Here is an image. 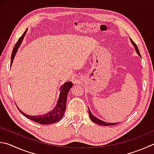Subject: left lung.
<instances>
[{"instance_id": "8db88e82", "label": "left lung", "mask_w": 154, "mask_h": 154, "mask_svg": "<svg viewBox=\"0 0 154 154\" xmlns=\"http://www.w3.org/2000/svg\"><path fill=\"white\" fill-rule=\"evenodd\" d=\"M131 42H132L133 45L135 46L137 53V54L141 57L140 52H139V49H138L137 46L136 44L133 42V40H131ZM88 110H89V118H90L91 121H93L94 122H95V123H96L97 125H103V126H111V125H116L117 124V123H110V122H104V121H101V120H100V119H98L97 118H96V116H94L93 114H92V113L91 112V111L89 110V108H88Z\"/></svg>"}]
</instances>
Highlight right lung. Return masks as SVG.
<instances>
[{"instance_id": "1", "label": "right lung", "mask_w": 154, "mask_h": 154, "mask_svg": "<svg viewBox=\"0 0 154 154\" xmlns=\"http://www.w3.org/2000/svg\"><path fill=\"white\" fill-rule=\"evenodd\" d=\"M27 30L25 31L23 34L22 35L18 41L17 42L16 44L15 45V47L13 50L12 54H11V66L12 65V63L13 62L14 58H15V56L19 49V47L21 44V42L23 40L25 35L26 34ZM72 83L71 82H65L64 84L60 87V92L59 95V98L58 100L57 104L56 105L55 107L53 108V110L50 112L47 113L46 115H41V116H28L27 114L22 112V111L19 110V111L23 114V115L27 117V119L32 120L33 121H35L38 122L39 124L42 125H49L52 123H54V122H57L59 121L60 120L63 118L64 115V113H65V111L66 110V98H67V95L70 89L72 88Z\"/></svg>"}]
</instances>
